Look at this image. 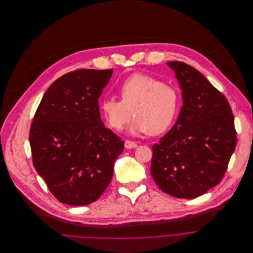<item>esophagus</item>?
Wrapping results in <instances>:
<instances>
[{"mask_svg":"<svg viewBox=\"0 0 253 253\" xmlns=\"http://www.w3.org/2000/svg\"><path fill=\"white\" fill-rule=\"evenodd\" d=\"M125 146H126V148H133V147L137 146V143L134 141H131V140H126Z\"/></svg>","mask_w":253,"mask_h":253,"instance_id":"34e87169","label":"esophagus"}]
</instances>
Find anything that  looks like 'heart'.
Returning <instances> with one entry per match:
<instances>
[{"instance_id": "obj_1", "label": "heart", "mask_w": 253, "mask_h": 253, "mask_svg": "<svg viewBox=\"0 0 253 253\" xmlns=\"http://www.w3.org/2000/svg\"><path fill=\"white\" fill-rule=\"evenodd\" d=\"M119 91L122 99L106 96L99 105L112 128L122 130L132 115L131 133L160 134L173 124L179 108V95L173 86L154 77L133 74L120 84Z\"/></svg>"}]
</instances>
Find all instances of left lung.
Segmentation results:
<instances>
[{
	"instance_id": "left-lung-1",
	"label": "left lung",
	"mask_w": 253,
	"mask_h": 253,
	"mask_svg": "<svg viewBox=\"0 0 253 253\" xmlns=\"http://www.w3.org/2000/svg\"><path fill=\"white\" fill-rule=\"evenodd\" d=\"M181 88L177 121L153 145L150 173L178 198L203 195L222 179L236 145L234 118L225 96L197 70L169 62Z\"/></svg>"
}]
</instances>
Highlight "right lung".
Returning a JSON list of instances; mask_svg holds the SVG:
<instances>
[{
    "mask_svg": "<svg viewBox=\"0 0 253 253\" xmlns=\"http://www.w3.org/2000/svg\"><path fill=\"white\" fill-rule=\"evenodd\" d=\"M113 73L83 69L62 76L35 114L29 136L33 165L62 204L89 205L113 178L124 141L104 126L98 109Z\"/></svg>",
    "mask_w": 253,
    "mask_h": 253,
    "instance_id": "1",
    "label": "right lung"
}]
</instances>
